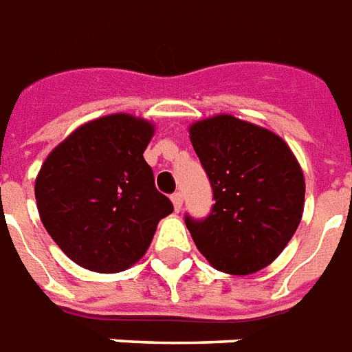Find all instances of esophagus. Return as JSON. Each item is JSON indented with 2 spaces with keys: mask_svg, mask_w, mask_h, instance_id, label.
<instances>
[{
  "mask_svg": "<svg viewBox=\"0 0 352 352\" xmlns=\"http://www.w3.org/2000/svg\"><path fill=\"white\" fill-rule=\"evenodd\" d=\"M171 202H173V208H175V211H181V208H182V193H181V191H175V193L171 195Z\"/></svg>",
  "mask_w": 352,
  "mask_h": 352,
  "instance_id": "34e87169",
  "label": "esophagus"
}]
</instances>
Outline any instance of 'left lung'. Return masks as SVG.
I'll return each mask as SVG.
<instances>
[{"mask_svg":"<svg viewBox=\"0 0 352 352\" xmlns=\"http://www.w3.org/2000/svg\"><path fill=\"white\" fill-rule=\"evenodd\" d=\"M190 139L213 190L204 219L186 213L193 242L215 270L250 275L282 253L302 219L304 173L278 135L231 116L195 122Z\"/></svg>","mask_w":352,"mask_h":352,"instance_id":"1","label":"left lung"}]
</instances>
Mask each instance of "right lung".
I'll list each match as a JSON object with an SVG mask.
<instances>
[{
	"label": "right lung",
	"instance_id": "add662e5",
	"mask_svg": "<svg viewBox=\"0 0 352 352\" xmlns=\"http://www.w3.org/2000/svg\"><path fill=\"white\" fill-rule=\"evenodd\" d=\"M153 126L116 113L85 126L47 157L36 179L48 235L81 267L119 273L146 253L173 204L155 188L144 150Z\"/></svg>",
	"mask_w": 352,
	"mask_h": 352
}]
</instances>
